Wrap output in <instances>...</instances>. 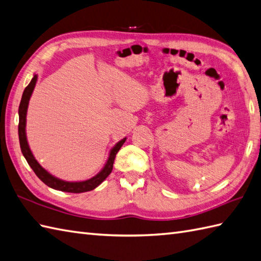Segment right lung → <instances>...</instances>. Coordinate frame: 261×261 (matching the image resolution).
<instances>
[{"label": "right lung", "instance_id": "1", "mask_svg": "<svg viewBox=\"0 0 261 261\" xmlns=\"http://www.w3.org/2000/svg\"><path fill=\"white\" fill-rule=\"evenodd\" d=\"M37 82H38V74L34 73L30 84L27 86V88L24 89V91H23L21 102L19 106V141H20V147H21L23 156H24L28 164L30 165L33 172L37 174V176L51 189L62 191V192H69V193H83V192H88V191L96 189L98 185H100L103 181H105L106 177L112 173L116 154H117L120 147L123 146V144L126 141V137H124L123 140H120L119 142L115 144V146L111 149V152L108 154V159L106 161L105 165H103L100 172L97 173L95 176H92L88 179H85V181L70 182V181H63V179L50 174L47 170L43 169V167L39 164V162L36 160V158H34V155L30 149V146H29L28 138H27V129H25L27 113H28L29 101H30V98L34 90V87L37 85Z\"/></svg>", "mask_w": 261, "mask_h": 261}]
</instances>
